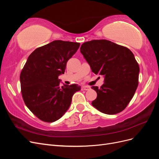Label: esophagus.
Returning a JSON list of instances; mask_svg holds the SVG:
<instances>
[{"label": "esophagus", "mask_w": 159, "mask_h": 159, "mask_svg": "<svg viewBox=\"0 0 159 159\" xmlns=\"http://www.w3.org/2000/svg\"><path fill=\"white\" fill-rule=\"evenodd\" d=\"M90 89V87H89V86H87V85H84L81 87V90H85V91H87V90H89Z\"/></svg>", "instance_id": "1"}]
</instances>
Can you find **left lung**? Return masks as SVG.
I'll return each instance as SVG.
<instances>
[{
    "instance_id": "1",
    "label": "left lung",
    "mask_w": 159,
    "mask_h": 159,
    "mask_svg": "<svg viewBox=\"0 0 159 159\" xmlns=\"http://www.w3.org/2000/svg\"><path fill=\"white\" fill-rule=\"evenodd\" d=\"M80 52L95 74L104 84L91 88L97 92L93 106L102 113L114 115L125 109L135 93L139 66L127 48L107 40H93L81 46Z\"/></svg>"
}]
</instances>
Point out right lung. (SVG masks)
<instances>
[{"label":"right lung","instance_id":"1","mask_svg":"<svg viewBox=\"0 0 159 159\" xmlns=\"http://www.w3.org/2000/svg\"><path fill=\"white\" fill-rule=\"evenodd\" d=\"M80 46L78 42L54 40L38 48L28 57L20 75L22 98L43 121L54 122L63 116L72 96L81 89L78 84L60 86L58 79Z\"/></svg>","mask_w":159,"mask_h":159}]
</instances>
